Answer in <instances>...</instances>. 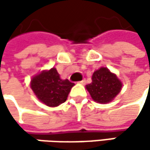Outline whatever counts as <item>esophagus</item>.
Returning a JSON list of instances; mask_svg holds the SVG:
<instances>
[{
  "mask_svg": "<svg viewBox=\"0 0 150 150\" xmlns=\"http://www.w3.org/2000/svg\"><path fill=\"white\" fill-rule=\"evenodd\" d=\"M79 83H80V84H82V85H84V84L86 83V80H85V79H83V80L80 81H79Z\"/></svg>",
  "mask_w": 150,
  "mask_h": 150,
  "instance_id": "1",
  "label": "esophagus"
}]
</instances>
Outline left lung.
<instances>
[{"mask_svg": "<svg viewBox=\"0 0 150 150\" xmlns=\"http://www.w3.org/2000/svg\"><path fill=\"white\" fill-rule=\"evenodd\" d=\"M122 81L107 68H101L92 75V82L86 86L92 99L99 103H110L121 91Z\"/></svg>", "mask_w": 150, "mask_h": 150, "instance_id": "8db88e82", "label": "left lung"}]
</instances>
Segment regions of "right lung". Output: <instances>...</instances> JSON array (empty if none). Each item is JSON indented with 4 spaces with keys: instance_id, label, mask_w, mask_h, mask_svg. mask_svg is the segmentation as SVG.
<instances>
[{
    "instance_id": "obj_1",
    "label": "right lung",
    "mask_w": 150,
    "mask_h": 150,
    "mask_svg": "<svg viewBox=\"0 0 150 150\" xmlns=\"http://www.w3.org/2000/svg\"><path fill=\"white\" fill-rule=\"evenodd\" d=\"M74 85L68 79H61L54 68L35 75L30 82L36 97L48 107H57L66 102Z\"/></svg>"
}]
</instances>
